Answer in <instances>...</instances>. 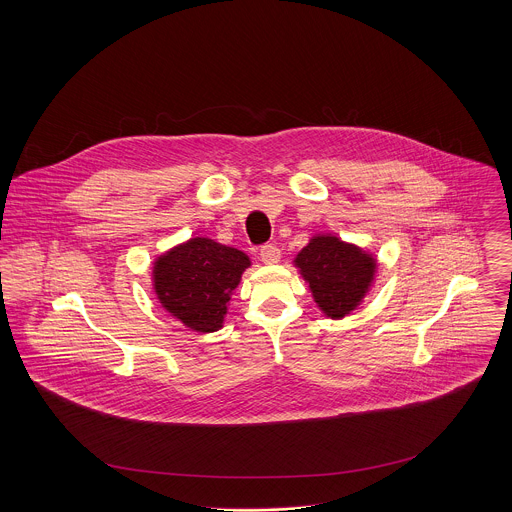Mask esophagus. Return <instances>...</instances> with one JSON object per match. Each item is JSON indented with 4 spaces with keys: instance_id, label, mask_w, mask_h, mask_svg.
I'll return each instance as SVG.
<instances>
[{
    "instance_id": "34e87169",
    "label": "esophagus",
    "mask_w": 512,
    "mask_h": 512,
    "mask_svg": "<svg viewBox=\"0 0 512 512\" xmlns=\"http://www.w3.org/2000/svg\"><path fill=\"white\" fill-rule=\"evenodd\" d=\"M258 254H260V260H262L264 264H278L280 258H282L280 248L274 246V244H264V246H260Z\"/></svg>"
}]
</instances>
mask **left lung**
I'll return each mask as SVG.
<instances>
[{
    "label": "left lung",
    "instance_id": "8db88e82",
    "mask_svg": "<svg viewBox=\"0 0 512 512\" xmlns=\"http://www.w3.org/2000/svg\"><path fill=\"white\" fill-rule=\"evenodd\" d=\"M293 262L317 307L331 319H341L359 307L376 272L372 254L331 234L313 236Z\"/></svg>",
    "mask_w": 512,
    "mask_h": 512
}]
</instances>
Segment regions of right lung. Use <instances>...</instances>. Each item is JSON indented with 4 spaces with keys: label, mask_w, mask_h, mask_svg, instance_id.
Instances as JSON below:
<instances>
[{
    "label": "right lung",
    "mask_w": 512,
    "mask_h": 512,
    "mask_svg": "<svg viewBox=\"0 0 512 512\" xmlns=\"http://www.w3.org/2000/svg\"><path fill=\"white\" fill-rule=\"evenodd\" d=\"M250 258L232 246L195 236L153 262V290L163 309L199 333L219 331L230 295Z\"/></svg>",
    "instance_id": "obj_1"
}]
</instances>
